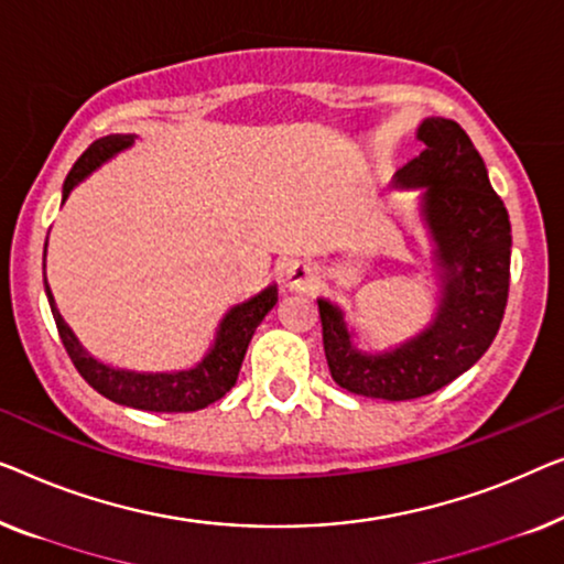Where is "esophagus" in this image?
Masks as SVG:
<instances>
[{
    "label": "esophagus",
    "instance_id": "obj_1",
    "mask_svg": "<svg viewBox=\"0 0 564 564\" xmlns=\"http://www.w3.org/2000/svg\"><path fill=\"white\" fill-rule=\"evenodd\" d=\"M283 281L291 291H314L319 285V271L312 263H306V260H293L285 268Z\"/></svg>",
    "mask_w": 564,
    "mask_h": 564
}]
</instances>
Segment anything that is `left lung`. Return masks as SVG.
<instances>
[{"instance_id":"8db88e82","label":"left lung","mask_w":564,"mask_h":564,"mask_svg":"<svg viewBox=\"0 0 564 564\" xmlns=\"http://www.w3.org/2000/svg\"><path fill=\"white\" fill-rule=\"evenodd\" d=\"M416 140L424 150L393 173V186L422 192L419 214L440 283L432 322L391 350L365 352L343 308L316 299L332 378L365 399H422L452 383L494 343L509 299L511 221L480 153L444 117H426Z\"/></svg>"}]
</instances>
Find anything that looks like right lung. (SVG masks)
<instances>
[{
	"label": "right lung",
	"instance_id": "right-lung-1",
	"mask_svg": "<svg viewBox=\"0 0 564 564\" xmlns=\"http://www.w3.org/2000/svg\"><path fill=\"white\" fill-rule=\"evenodd\" d=\"M138 134H107L86 148V153L74 163V169L63 181V202L68 199L70 192L89 178L94 171L101 169V163L112 161L117 153L132 148ZM47 250V240H45ZM45 296L51 301V312L58 327L70 362L82 372V378L89 383L94 391H99L105 399L120 403V406L140 409V411H158V414H184V411H199L209 403L219 401L229 388L237 383V372L242 368L245 352L252 335H256L258 324L265 319L279 301V285H268L256 296H250L242 304H235L229 312L221 316L217 335L204 358L186 370H169V372H145V370H127L115 368L94 358L86 352V347L78 343L74 329L63 319L51 285L45 279Z\"/></svg>",
	"mask_w": 564,
	"mask_h": 564
}]
</instances>
